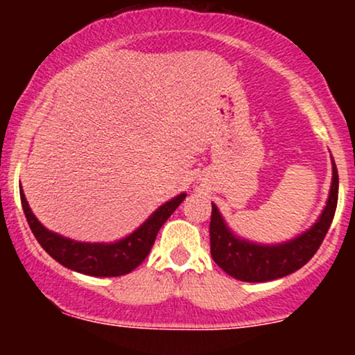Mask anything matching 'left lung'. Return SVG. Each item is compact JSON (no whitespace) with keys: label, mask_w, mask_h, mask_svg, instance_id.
I'll return each mask as SVG.
<instances>
[{"label":"left lung","mask_w":355,"mask_h":355,"mask_svg":"<svg viewBox=\"0 0 355 355\" xmlns=\"http://www.w3.org/2000/svg\"><path fill=\"white\" fill-rule=\"evenodd\" d=\"M339 197V175L332 160V187L327 205L312 229L280 245H257L235 237L211 203L210 254L227 274L243 282H268L304 267L319 250L331 227Z\"/></svg>","instance_id":"1"}]
</instances>
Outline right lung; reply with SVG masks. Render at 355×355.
<instances>
[{
    "label": "right lung",
    "mask_w": 355,
    "mask_h": 355,
    "mask_svg": "<svg viewBox=\"0 0 355 355\" xmlns=\"http://www.w3.org/2000/svg\"><path fill=\"white\" fill-rule=\"evenodd\" d=\"M24 217L28 220L31 232L38 243L50 254L56 262L71 270L93 277H118L130 274L146 259L152 250L158 230L168 220L170 215L177 210L187 193H180L153 211L140 229L132 235L115 243H83L64 239L58 234L46 230L38 218L35 217L24 198L23 190H19Z\"/></svg>",
    "instance_id": "1"
}]
</instances>
